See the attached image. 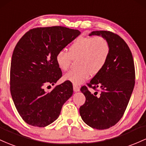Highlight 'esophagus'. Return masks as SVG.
Listing matches in <instances>:
<instances>
[{"instance_id":"obj_1","label":"esophagus","mask_w":146,"mask_h":146,"mask_svg":"<svg viewBox=\"0 0 146 146\" xmlns=\"http://www.w3.org/2000/svg\"><path fill=\"white\" fill-rule=\"evenodd\" d=\"M73 90H74V91L76 92H79L80 88L77 86V85L74 84L73 85Z\"/></svg>"}]
</instances>
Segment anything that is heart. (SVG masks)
Returning <instances> with one entry per match:
<instances>
[{
	"mask_svg": "<svg viewBox=\"0 0 146 146\" xmlns=\"http://www.w3.org/2000/svg\"><path fill=\"white\" fill-rule=\"evenodd\" d=\"M110 47L109 42L102 36L79 37L70 47L69 53L60 51L56 56L58 68L65 71L72 60H76L75 70L69 71L63 76V80L79 85L89 78L90 74L99 73L108 58Z\"/></svg>",
	"mask_w": 146,
	"mask_h": 146,
	"instance_id": "heart-1",
	"label": "heart"
}]
</instances>
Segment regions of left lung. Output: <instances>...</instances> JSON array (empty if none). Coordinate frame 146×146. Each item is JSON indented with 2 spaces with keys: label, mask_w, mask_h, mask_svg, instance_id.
Returning a JSON list of instances; mask_svg holds the SVG:
<instances>
[{
  "label": "left lung",
  "mask_w": 146,
  "mask_h": 146,
  "mask_svg": "<svg viewBox=\"0 0 146 146\" xmlns=\"http://www.w3.org/2000/svg\"><path fill=\"white\" fill-rule=\"evenodd\" d=\"M105 38L110 47L105 66L88 86L99 88L94 94L86 86L81 88L86 102L79 108L80 115L87 125L97 130H105L121 119L130 101L135 83L133 57L127 43L117 34L109 31H94L89 36Z\"/></svg>",
  "instance_id": "left-lung-1"
}]
</instances>
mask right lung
Masks as SVG:
<instances>
[{
    "mask_svg": "<svg viewBox=\"0 0 146 146\" xmlns=\"http://www.w3.org/2000/svg\"><path fill=\"white\" fill-rule=\"evenodd\" d=\"M80 34L77 29L62 26L37 27L16 44L11 57L10 92L18 112L29 125L40 127L51 124L72 95V84L68 81L51 92L43 88L54 86L61 77L56 56Z\"/></svg>",
    "mask_w": 146,
    "mask_h": 146,
    "instance_id": "obj_1",
    "label": "right lung"
}]
</instances>
